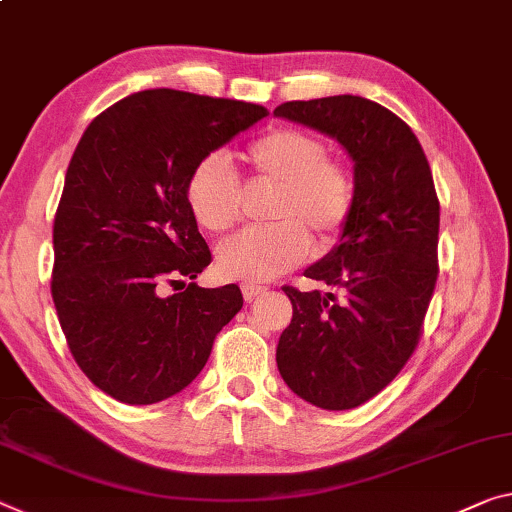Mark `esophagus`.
Wrapping results in <instances>:
<instances>
[{
	"mask_svg": "<svg viewBox=\"0 0 512 512\" xmlns=\"http://www.w3.org/2000/svg\"><path fill=\"white\" fill-rule=\"evenodd\" d=\"M267 293L265 286H256V283H242V297L245 302H254L256 297H261Z\"/></svg>",
	"mask_w": 512,
	"mask_h": 512,
	"instance_id": "1",
	"label": "esophagus"
}]
</instances>
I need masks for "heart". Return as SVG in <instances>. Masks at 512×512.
Wrapping results in <instances>:
<instances>
[{
	"mask_svg": "<svg viewBox=\"0 0 512 512\" xmlns=\"http://www.w3.org/2000/svg\"><path fill=\"white\" fill-rule=\"evenodd\" d=\"M247 162L258 178L279 185L270 206L274 224L254 226L217 249V270L226 279L270 281L293 270L316 249L341 238L357 206V178L341 160L329 157L318 135L274 128L251 141ZM185 201L194 222L210 233L233 229L240 219V185L224 155H206L190 171Z\"/></svg>",
	"mask_w": 512,
	"mask_h": 512,
	"instance_id": "1",
	"label": "heart"
}]
</instances>
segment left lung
<instances>
[{"instance_id":"obj_1","label":"left lung","mask_w":512,"mask_h":512,"mask_svg":"<svg viewBox=\"0 0 512 512\" xmlns=\"http://www.w3.org/2000/svg\"><path fill=\"white\" fill-rule=\"evenodd\" d=\"M274 116L336 139L355 162L350 222L304 272L329 293L283 286L293 320L277 345L290 391L322 410H352L403 371L421 338L437 281L439 201L430 164L410 125L373 100H293Z\"/></svg>"}]
</instances>
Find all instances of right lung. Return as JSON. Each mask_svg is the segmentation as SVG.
<instances>
[{
	"instance_id": "add662e5",
	"label": "right lung",
	"mask_w": 512,
	"mask_h": 512,
	"mask_svg": "<svg viewBox=\"0 0 512 512\" xmlns=\"http://www.w3.org/2000/svg\"><path fill=\"white\" fill-rule=\"evenodd\" d=\"M263 116L251 102L151 89L84 130L54 215L52 300L77 366L107 396L128 405L176 396L242 309L235 283H186L212 256L185 183ZM167 285L179 293L164 296Z\"/></svg>"
}]
</instances>
